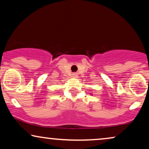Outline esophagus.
<instances>
[{
	"instance_id": "34e87169",
	"label": "esophagus",
	"mask_w": 149,
	"mask_h": 149,
	"mask_svg": "<svg viewBox=\"0 0 149 149\" xmlns=\"http://www.w3.org/2000/svg\"><path fill=\"white\" fill-rule=\"evenodd\" d=\"M72 75V77H74V78H76V77H77V73H73Z\"/></svg>"
}]
</instances>
